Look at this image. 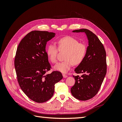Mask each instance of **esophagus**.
I'll return each mask as SVG.
<instances>
[{"mask_svg":"<svg viewBox=\"0 0 122 122\" xmlns=\"http://www.w3.org/2000/svg\"><path fill=\"white\" fill-rule=\"evenodd\" d=\"M62 76H63L64 78H67V77H68V75L65 74H62Z\"/></svg>","mask_w":122,"mask_h":122,"instance_id":"1","label":"esophagus"}]
</instances>
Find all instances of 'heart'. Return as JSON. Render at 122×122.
<instances>
[{"label": "heart", "instance_id": "b5f03b06", "mask_svg": "<svg viewBox=\"0 0 122 122\" xmlns=\"http://www.w3.org/2000/svg\"><path fill=\"white\" fill-rule=\"evenodd\" d=\"M58 48L54 44L47 46L46 54L48 60L52 63H56L58 49L65 50V61L59 62L54 67V69L62 73H67L71 69L73 64L78 65L81 63L86 56L87 46L83 43L71 36H66L57 41Z\"/></svg>", "mask_w": 122, "mask_h": 122}]
</instances>
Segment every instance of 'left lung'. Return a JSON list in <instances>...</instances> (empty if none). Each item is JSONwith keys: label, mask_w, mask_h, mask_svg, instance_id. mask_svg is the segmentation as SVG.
Wrapping results in <instances>:
<instances>
[{"label": "left lung", "mask_w": 122, "mask_h": 122, "mask_svg": "<svg viewBox=\"0 0 122 122\" xmlns=\"http://www.w3.org/2000/svg\"><path fill=\"white\" fill-rule=\"evenodd\" d=\"M73 32H84L88 40L86 56L75 69L73 76L75 81L71 87L72 95L77 99L86 101L93 98L99 92L107 71L106 54L104 46L93 32L87 29H80Z\"/></svg>", "instance_id": "8db88e82"}]
</instances>
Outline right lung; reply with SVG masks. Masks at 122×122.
I'll list each match as a JSON object with an SVG mask.
<instances>
[{
  "label": "right lung",
  "mask_w": 122,
  "mask_h": 122,
  "mask_svg": "<svg viewBox=\"0 0 122 122\" xmlns=\"http://www.w3.org/2000/svg\"><path fill=\"white\" fill-rule=\"evenodd\" d=\"M55 35L47 31H30L21 41L15 57L18 83L25 95L37 103L51 99L55 84L62 78L61 72L57 71L45 74L51 69L45 49L46 43Z\"/></svg>",
  "instance_id": "right-lung-1"
}]
</instances>
